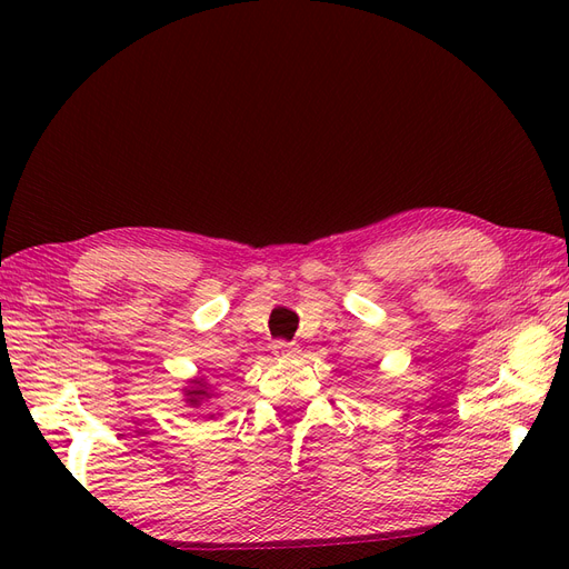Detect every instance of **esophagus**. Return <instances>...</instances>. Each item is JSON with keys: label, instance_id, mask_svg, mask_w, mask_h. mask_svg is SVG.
Returning <instances> with one entry per match:
<instances>
[{"label": "esophagus", "instance_id": "esophagus-1", "mask_svg": "<svg viewBox=\"0 0 569 569\" xmlns=\"http://www.w3.org/2000/svg\"><path fill=\"white\" fill-rule=\"evenodd\" d=\"M272 353H274V358H280V360L295 358V356H299V347H297V343H291V341H274Z\"/></svg>", "mask_w": 569, "mask_h": 569}]
</instances>
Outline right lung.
<instances>
[{
    "label": "right lung",
    "mask_w": 569,
    "mask_h": 569,
    "mask_svg": "<svg viewBox=\"0 0 569 569\" xmlns=\"http://www.w3.org/2000/svg\"><path fill=\"white\" fill-rule=\"evenodd\" d=\"M194 389H189L187 391V396H189V403H197L199 406V401L201 399H209V391H206V385L201 382V380H194Z\"/></svg>",
    "instance_id": "1"
}]
</instances>
